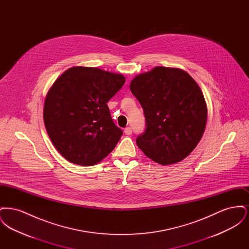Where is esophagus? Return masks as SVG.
I'll use <instances>...</instances> for the list:
<instances>
[{"label":"esophagus","mask_w":249,"mask_h":249,"mask_svg":"<svg viewBox=\"0 0 249 249\" xmlns=\"http://www.w3.org/2000/svg\"><path fill=\"white\" fill-rule=\"evenodd\" d=\"M124 132H125V134H127V135H130V134L132 133V130H131L130 127H127V128L124 129Z\"/></svg>","instance_id":"obj_1"}]
</instances>
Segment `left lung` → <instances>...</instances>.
I'll return each mask as SVG.
<instances>
[{
	"instance_id": "8db88e82",
	"label": "left lung",
	"mask_w": 249,
	"mask_h": 249,
	"mask_svg": "<svg viewBox=\"0 0 249 249\" xmlns=\"http://www.w3.org/2000/svg\"><path fill=\"white\" fill-rule=\"evenodd\" d=\"M130 89L145 118V130L136 138L138 147L162 165L188 157L200 142L207 120L198 84L187 71L159 66L137 75Z\"/></svg>"
}]
</instances>
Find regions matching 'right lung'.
Instances as JSON below:
<instances>
[{
	"label": "right lung",
	"instance_id": "1",
	"mask_svg": "<svg viewBox=\"0 0 249 249\" xmlns=\"http://www.w3.org/2000/svg\"><path fill=\"white\" fill-rule=\"evenodd\" d=\"M125 83L122 74L72 67L49 89L44 122L48 136L71 163L94 165L117 145L123 131L111 118L108 101Z\"/></svg>",
	"mask_w": 249,
	"mask_h": 249
}]
</instances>
